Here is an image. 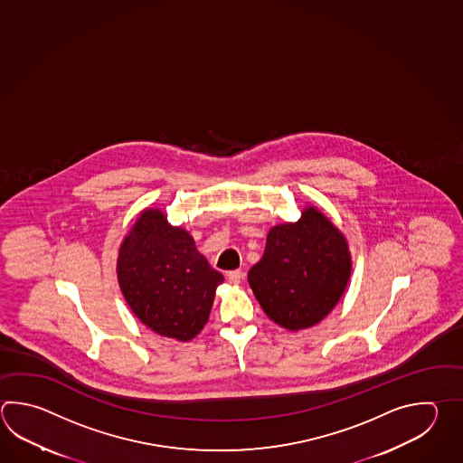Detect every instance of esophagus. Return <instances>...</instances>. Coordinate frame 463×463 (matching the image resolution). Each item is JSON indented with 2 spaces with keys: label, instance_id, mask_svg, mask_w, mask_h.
Wrapping results in <instances>:
<instances>
[{
  "label": "esophagus",
  "instance_id": "obj_1",
  "mask_svg": "<svg viewBox=\"0 0 463 463\" xmlns=\"http://www.w3.org/2000/svg\"><path fill=\"white\" fill-rule=\"evenodd\" d=\"M227 280L232 285H239L244 280V272L242 270H231V272H227Z\"/></svg>",
  "mask_w": 463,
  "mask_h": 463
}]
</instances>
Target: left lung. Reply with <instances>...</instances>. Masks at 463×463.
<instances>
[{
	"label": "left lung",
	"instance_id": "8db88e82",
	"mask_svg": "<svg viewBox=\"0 0 463 463\" xmlns=\"http://www.w3.org/2000/svg\"><path fill=\"white\" fill-rule=\"evenodd\" d=\"M351 275L348 242L320 209L272 227L247 280L265 315L290 331L320 323L340 302Z\"/></svg>",
	"mask_w": 463,
	"mask_h": 463
}]
</instances>
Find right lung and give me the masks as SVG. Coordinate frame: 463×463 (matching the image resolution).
Listing matches in <instances>:
<instances>
[{
	"label": "right lung",
	"instance_id": "obj_1",
	"mask_svg": "<svg viewBox=\"0 0 463 463\" xmlns=\"http://www.w3.org/2000/svg\"><path fill=\"white\" fill-rule=\"evenodd\" d=\"M117 277L138 320L178 341L193 340L204 328L224 280L188 231L170 226L160 209H145L123 239Z\"/></svg>",
	"mask_w": 463,
	"mask_h": 463
}]
</instances>
